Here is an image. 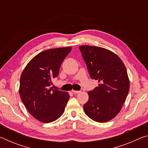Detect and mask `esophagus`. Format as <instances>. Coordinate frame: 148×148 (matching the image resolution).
<instances>
[{
  "instance_id": "1",
  "label": "esophagus",
  "mask_w": 148,
  "mask_h": 148,
  "mask_svg": "<svg viewBox=\"0 0 148 148\" xmlns=\"http://www.w3.org/2000/svg\"><path fill=\"white\" fill-rule=\"evenodd\" d=\"M72 92H73V93H78V92H79V91H75V90H72Z\"/></svg>"
}]
</instances>
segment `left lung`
Returning <instances> with one entry per match:
<instances>
[{
	"label": "left lung",
	"instance_id": "1",
	"mask_svg": "<svg viewBox=\"0 0 148 148\" xmlns=\"http://www.w3.org/2000/svg\"><path fill=\"white\" fill-rule=\"evenodd\" d=\"M79 48L90 77L99 82V86L88 92L84 112L95 121L107 122L118 114L129 93L127 69L121 59L108 49L92 46Z\"/></svg>",
	"mask_w": 148,
	"mask_h": 148
}]
</instances>
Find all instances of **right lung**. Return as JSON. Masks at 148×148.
Returning <instances> with one entry per match:
<instances>
[{
	"mask_svg": "<svg viewBox=\"0 0 148 148\" xmlns=\"http://www.w3.org/2000/svg\"><path fill=\"white\" fill-rule=\"evenodd\" d=\"M71 49L67 47L45 50L35 56L22 72L20 97L29 113L40 121H56L64 111L69 94L50 87Z\"/></svg>",
	"mask_w": 148,
	"mask_h": 148,
	"instance_id": "obj_1",
	"label": "right lung"
}]
</instances>
